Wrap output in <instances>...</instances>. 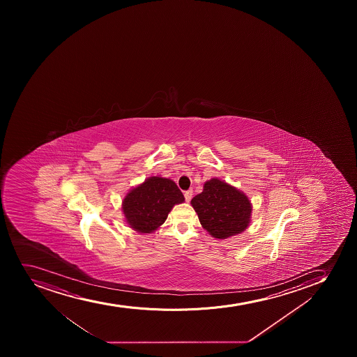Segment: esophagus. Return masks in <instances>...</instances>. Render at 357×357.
I'll list each match as a JSON object with an SVG mask.
<instances>
[{"instance_id": "34e87169", "label": "esophagus", "mask_w": 357, "mask_h": 357, "mask_svg": "<svg viewBox=\"0 0 357 357\" xmlns=\"http://www.w3.org/2000/svg\"><path fill=\"white\" fill-rule=\"evenodd\" d=\"M185 199H186V202H191L192 195H193V191L192 190H188V191L185 192L184 193Z\"/></svg>"}]
</instances>
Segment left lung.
<instances>
[{
    "mask_svg": "<svg viewBox=\"0 0 357 357\" xmlns=\"http://www.w3.org/2000/svg\"><path fill=\"white\" fill-rule=\"evenodd\" d=\"M191 204L204 229L215 238L242 233L250 223L252 206L247 195L218 178L206 181Z\"/></svg>",
    "mask_w": 357,
    "mask_h": 357,
    "instance_id": "obj_1",
    "label": "left lung"
}]
</instances>
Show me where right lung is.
<instances>
[{"label": "right lung", "instance_id": "right-lung-1", "mask_svg": "<svg viewBox=\"0 0 357 357\" xmlns=\"http://www.w3.org/2000/svg\"><path fill=\"white\" fill-rule=\"evenodd\" d=\"M184 202V195L174 181L150 176L126 195L122 211L130 228L138 233L150 234L165 222L173 206Z\"/></svg>", "mask_w": 357, "mask_h": 357}]
</instances>
